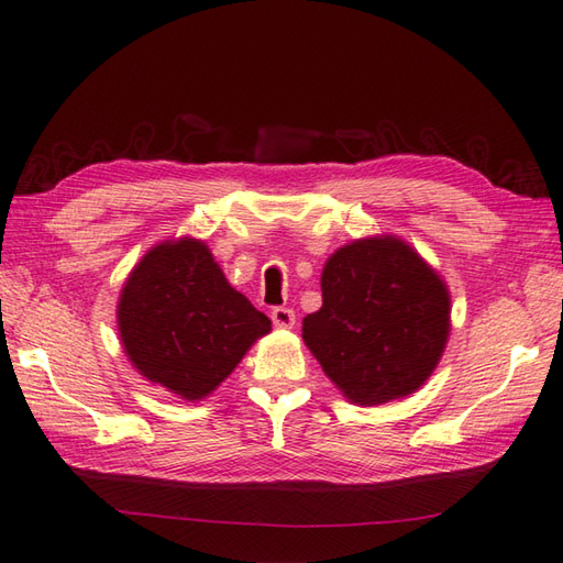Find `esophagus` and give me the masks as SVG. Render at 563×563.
Listing matches in <instances>:
<instances>
[{
	"label": "esophagus",
	"instance_id": "esophagus-1",
	"mask_svg": "<svg viewBox=\"0 0 563 563\" xmlns=\"http://www.w3.org/2000/svg\"><path fill=\"white\" fill-rule=\"evenodd\" d=\"M271 319H273V324L280 327V329L295 327V312H292L290 307H273Z\"/></svg>",
	"mask_w": 563,
	"mask_h": 563
}]
</instances>
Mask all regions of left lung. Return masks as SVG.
I'll use <instances>...</instances> for the list:
<instances>
[{
    "mask_svg": "<svg viewBox=\"0 0 563 563\" xmlns=\"http://www.w3.org/2000/svg\"><path fill=\"white\" fill-rule=\"evenodd\" d=\"M450 331V295L433 268L394 236L353 242L321 273V307L302 339L355 404L406 397L433 373Z\"/></svg>",
    "mask_w": 563,
    "mask_h": 563,
    "instance_id": "1",
    "label": "left lung"
}]
</instances>
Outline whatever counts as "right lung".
<instances>
[{
    "label": "right lung",
    "instance_id": "1",
    "mask_svg": "<svg viewBox=\"0 0 563 563\" xmlns=\"http://www.w3.org/2000/svg\"><path fill=\"white\" fill-rule=\"evenodd\" d=\"M118 329L142 375L202 399L271 331V319L227 283L206 244L181 239L154 246L130 273Z\"/></svg>",
    "mask_w": 563,
    "mask_h": 563
}]
</instances>
